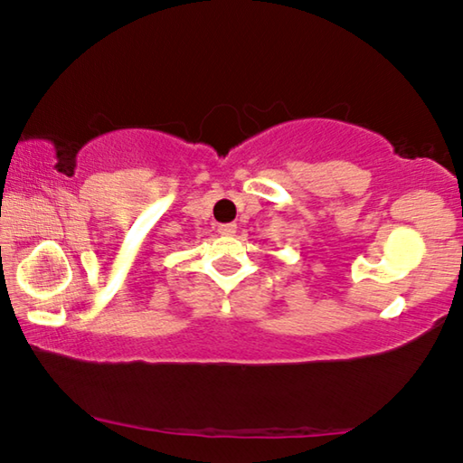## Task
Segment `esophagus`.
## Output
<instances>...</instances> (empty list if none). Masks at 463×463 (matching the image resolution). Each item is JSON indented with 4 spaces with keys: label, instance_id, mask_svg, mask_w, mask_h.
<instances>
[{
    "label": "esophagus",
    "instance_id": "esophagus-1",
    "mask_svg": "<svg viewBox=\"0 0 463 463\" xmlns=\"http://www.w3.org/2000/svg\"><path fill=\"white\" fill-rule=\"evenodd\" d=\"M218 232L222 234V237H232L234 232H237V224H220L218 226Z\"/></svg>",
    "mask_w": 463,
    "mask_h": 463
}]
</instances>
